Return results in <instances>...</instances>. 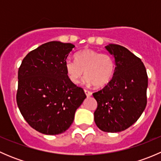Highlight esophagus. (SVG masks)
I'll return each instance as SVG.
<instances>
[{
  "label": "esophagus",
  "mask_w": 161,
  "mask_h": 161,
  "mask_svg": "<svg viewBox=\"0 0 161 161\" xmlns=\"http://www.w3.org/2000/svg\"><path fill=\"white\" fill-rule=\"evenodd\" d=\"M84 92H85V93H86V95L87 96V97H91V96H92V92H90V91H89V90H84Z\"/></svg>",
  "instance_id": "1"
}]
</instances>
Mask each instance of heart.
<instances>
[{
  "mask_svg": "<svg viewBox=\"0 0 161 161\" xmlns=\"http://www.w3.org/2000/svg\"><path fill=\"white\" fill-rule=\"evenodd\" d=\"M75 61L67 60L65 70L71 82L79 83L85 71L84 83L87 86L103 87L111 81L114 71V63L111 55L97 50L86 49L76 53Z\"/></svg>",
  "mask_w": 161,
  "mask_h": 161,
  "instance_id": "b5f03b06",
  "label": "heart"
}]
</instances>
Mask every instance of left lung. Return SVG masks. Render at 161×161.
Segmentation results:
<instances>
[{
	"label": "left lung",
	"mask_w": 161,
	"mask_h": 161,
	"mask_svg": "<svg viewBox=\"0 0 161 161\" xmlns=\"http://www.w3.org/2000/svg\"><path fill=\"white\" fill-rule=\"evenodd\" d=\"M105 48L115 68L108 85L92 94L97 102L94 121L100 130L118 132L132 125L145 110L148 77L140 58L127 48L113 43Z\"/></svg>",
	"instance_id": "left-lung-1"
}]
</instances>
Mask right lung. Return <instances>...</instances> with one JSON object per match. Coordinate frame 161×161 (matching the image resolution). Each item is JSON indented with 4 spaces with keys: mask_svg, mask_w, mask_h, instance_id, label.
Masks as SVG:
<instances>
[{
    "mask_svg": "<svg viewBox=\"0 0 161 161\" xmlns=\"http://www.w3.org/2000/svg\"><path fill=\"white\" fill-rule=\"evenodd\" d=\"M75 47L51 41L25 56L19 69L16 100L32 128L45 135L64 132L72 124L76 110L86 96L68 78L65 62Z\"/></svg>",
    "mask_w": 161,
    "mask_h": 161,
    "instance_id": "add662e5",
    "label": "right lung"
}]
</instances>
